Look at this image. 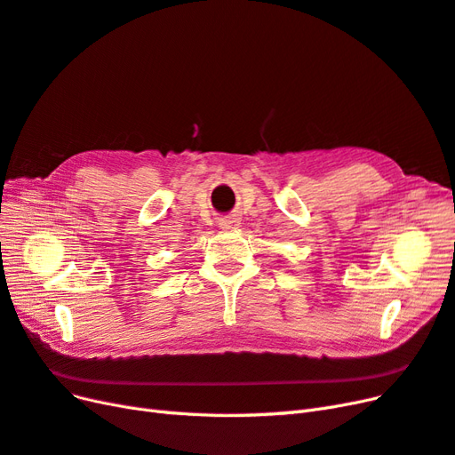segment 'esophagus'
<instances>
[{
    "mask_svg": "<svg viewBox=\"0 0 455 455\" xmlns=\"http://www.w3.org/2000/svg\"><path fill=\"white\" fill-rule=\"evenodd\" d=\"M239 226V218L237 216H222L218 220V228L220 229H235Z\"/></svg>",
    "mask_w": 455,
    "mask_h": 455,
    "instance_id": "1",
    "label": "esophagus"
}]
</instances>
